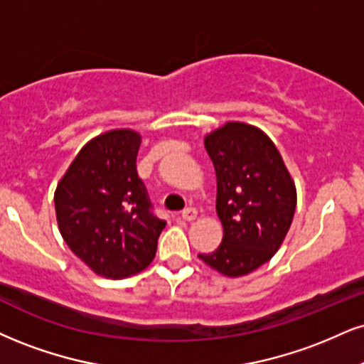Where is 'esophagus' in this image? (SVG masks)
I'll return each mask as SVG.
<instances>
[{
  "label": "esophagus",
  "instance_id": "1",
  "mask_svg": "<svg viewBox=\"0 0 364 364\" xmlns=\"http://www.w3.org/2000/svg\"><path fill=\"white\" fill-rule=\"evenodd\" d=\"M181 217L185 218V220H188V222L195 220V218H196V208H193V207L185 208V210H183V212H181Z\"/></svg>",
  "mask_w": 364,
  "mask_h": 364
}]
</instances>
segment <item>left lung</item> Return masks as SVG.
<instances>
[{
    "label": "left lung",
    "instance_id": "left-lung-1",
    "mask_svg": "<svg viewBox=\"0 0 364 364\" xmlns=\"http://www.w3.org/2000/svg\"><path fill=\"white\" fill-rule=\"evenodd\" d=\"M205 149L217 174L224 239L198 257L225 277H244L282 246L295 215V183L277 146L252 125L229 122L205 137Z\"/></svg>",
    "mask_w": 364,
    "mask_h": 364
}]
</instances>
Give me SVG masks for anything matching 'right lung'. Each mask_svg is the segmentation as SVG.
<instances>
[{
    "label": "right lung",
    "mask_w": 364,
    "mask_h": 364,
    "mask_svg": "<svg viewBox=\"0 0 364 364\" xmlns=\"http://www.w3.org/2000/svg\"><path fill=\"white\" fill-rule=\"evenodd\" d=\"M140 135L112 130L87 142L57 185L59 230L96 274L127 278L154 259L166 222L137 174Z\"/></svg>",
    "instance_id": "add662e5"
}]
</instances>
